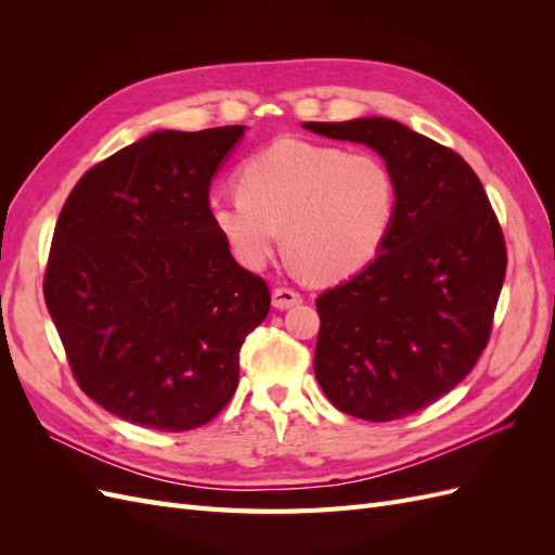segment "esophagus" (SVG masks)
<instances>
[{
	"label": "esophagus",
	"instance_id": "1",
	"mask_svg": "<svg viewBox=\"0 0 555 555\" xmlns=\"http://www.w3.org/2000/svg\"><path fill=\"white\" fill-rule=\"evenodd\" d=\"M298 304H304V296H300L298 292H294L289 287L273 289V306L278 310H289V308H294Z\"/></svg>",
	"mask_w": 555,
	"mask_h": 555
}]
</instances>
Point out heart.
<instances>
[{"instance_id":"b5f03b06","label":"heart","mask_w":555,"mask_h":555,"mask_svg":"<svg viewBox=\"0 0 555 555\" xmlns=\"http://www.w3.org/2000/svg\"><path fill=\"white\" fill-rule=\"evenodd\" d=\"M396 182L367 153L284 139L238 169V194L210 201V222L245 268L280 245L300 275L338 282L371 263L389 236Z\"/></svg>"}]
</instances>
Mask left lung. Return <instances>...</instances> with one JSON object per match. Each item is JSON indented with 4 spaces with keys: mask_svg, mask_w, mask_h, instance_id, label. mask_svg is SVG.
<instances>
[{
    "mask_svg": "<svg viewBox=\"0 0 555 555\" xmlns=\"http://www.w3.org/2000/svg\"><path fill=\"white\" fill-rule=\"evenodd\" d=\"M377 150L396 182L379 255L317 298L314 375L326 398L365 422L433 405L479 361L507 268L491 201L451 147L386 117L306 122Z\"/></svg>",
    "mask_w": 555,
    "mask_h": 555,
    "instance_id": "8db88e82",
    "label": "left lung"
}]
</instances>
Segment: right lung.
<instances>
[{
    "label": "right lung",
    "mask_w": 555,
    "mask_h": 555,
    "mask_svg": "<svg viewBox=\"0 0 555 555\" xmlns=\"http://www.w3.org/2000/svg\"><path fill=\"white\" fill-rule=\"evenodd\" d=\"M243 131L150 133L92 166L60 212L46 306L80 389L125 422L208 424L271 310L210 222V180Z\"/></svg>",
    "instance_id": "obj_1"
}]
</instances>
